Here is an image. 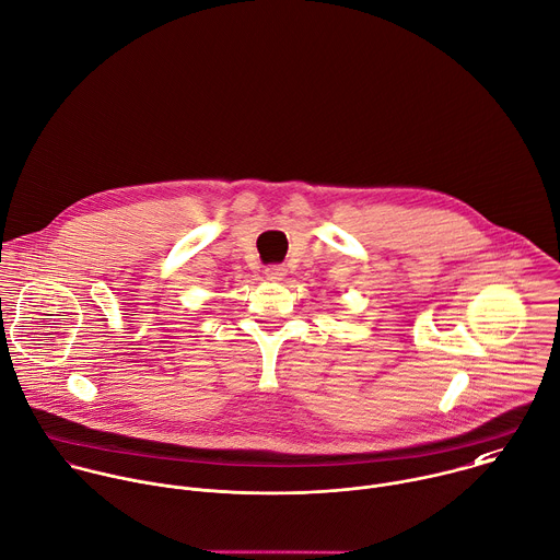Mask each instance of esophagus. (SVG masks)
<instances>
[{
  "instance_id": "1",
  "label": "esophagus",
  "mask_w": 560,
  "mask_h": 560,
  "mask_svg": "<svg viewBox=\"0 0 560 560\" xmlns=\"http://www.w3.org/2000/svg\"><path fill=\"white\" fill-rule=\"evenodd\" d=\"M265 273H267L269 280H282V278L287 276V269H284L282 265H269V267L265 269Z\"/></svg>"
}]
</instances>
